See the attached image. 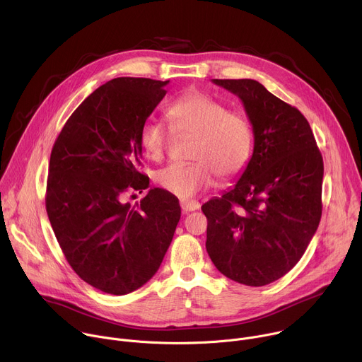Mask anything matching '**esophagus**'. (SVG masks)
I'll return each mask as SVG.
<instances>
[{
  "mask_svg": "<svg viewBox=\"0 0 362 362\" xmlns=\"http://www.w3.org/2000/svg\"><path fill=\"white\" fill-rule=\"evenodd\" d=\"M180 206H182V212H183V214H187V212H193V211L200 209V203L196 202V200H182V202H180Z\"/></svg>",
  "mask_w": 362,
  "mask_h": 362,
  "instance_id": "obj_1",
  "label": "esophagus"
}]
</instances>
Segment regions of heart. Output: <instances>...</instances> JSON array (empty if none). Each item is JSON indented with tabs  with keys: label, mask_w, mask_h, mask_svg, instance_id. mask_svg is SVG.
<instances>
[{
	"label": "heart",
	"mask_w": 362,
	"mask_h": 362,
	"mask_svg": "<svg viewBox=\"0 0 362 362\" xmlns=\"http://www.w3.org/2000/svg\"><path fill=\"white\" fill-rule=\"evenodd\" d=\"M172 129L148 119L140 129V144L150 160L159 162L177 136L193 137L189 165H170L156 173V182L169 193L187 199L211 187L215 175L222 180L238 176L249 163L253 130L249 119L225 103L200 91L173 100L168 110Z\"/></svg>",
	"instance_id": "b5f03b06"
}]
</instances>
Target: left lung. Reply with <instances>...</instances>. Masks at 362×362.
Returning a JSON list of instances; mask_svg holds the SVG:
<instances>
[{
    "label": "left lung",
    "mask_w": 362,
    "mask_h": 362,
    "mask_svg": "<svg viewBox=\"0 0 362 362\" xmlns=\"http://www.w3.org/2000/svg\"><path fill=\"white\" fill-rule=\"evenodd\" d=\"M214 83L242 100L255 143L235 186L202 206L206 250L229 279L264 286L298 264L318 229L324 162L296 107L250 78Z\"/></svg>",
    "instance_id": "obj_1"
}]
</instances>
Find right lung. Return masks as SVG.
<instances>
[{
    "label": "right lung",
    "instance_id": "1",
    "mask_svg": "<svg viewBox=\"0 0 362 362\" xmlns=\"http://www.w3.org/2000/svg\"><path fill=\"white\" fill-rule=\"evenodd\" d=\"M168 81L119 77L74 110L51 150L45 209L73 271L95 289L124 295L158 272L180 219L179 200L154 187L136 206L127 191L148 188L140 129Z\"/></svg>",
    "mask_w": 362,
    "mask_h": 362
}]
</instances>
